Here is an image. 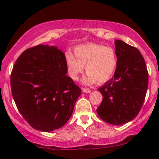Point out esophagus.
I'll list each match as a JSON object with an SVG mask.
<instances>
[{"mask_svg":"<svg viewBox=\"0 0 159 159\" xmlns=\"http://www.w3.org/2000/svg\"><path fill=\"white\" fill-rule=\"evenodd\" d=\"M82 91L84 93H90L91 92V90L89 88H82Z\"/></svg>","mask_w":159,"mask_h":159,"instance_id":"obj_1","label":"esophagus"}]
</instances>
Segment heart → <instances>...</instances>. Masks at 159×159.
<instances>
[{
    "instance_id": "1",
    "label": "heart",
    "mask_w": 159,
    "mask_h": 159,
    "mask_svg": "<svg viewBox=\"0 0 159 159\" xmlns=\"http://www.w3.org/2000/svg\"><path fill=\"white\" fill-rule=\"evenodd\" d=\"M65 61L68 74L72 79L78 80L85 66V84L95 81L102 83L112 77L117 66V56L112 47L90 43L78 45L72 52L66 53Z\"/></svg>"
}]
</instances>
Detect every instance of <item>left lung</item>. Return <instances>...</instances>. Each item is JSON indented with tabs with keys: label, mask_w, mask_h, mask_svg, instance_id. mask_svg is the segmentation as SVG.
<instances>
[{
	"label": "left lung",
	"mask_w": 159,
	"mask_h": 159,
	"mask_svg": "<svg viewBox=\"0 0 159 159\" xmlns=\"http://www.w3.org/2000/svg\"><path fill=\"white\" fill-rule=\"evenodd\" d=\"M117 66L114 77L98 88L103 98L97 114L112 125H123L136 117L143 105L148 71L138 48L122 40L115 41Z\"/></svg>",
	"instance_id": "obj_1"
}]
</instances>
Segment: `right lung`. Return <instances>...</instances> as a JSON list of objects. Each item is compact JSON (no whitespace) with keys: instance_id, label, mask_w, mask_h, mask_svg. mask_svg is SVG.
Returning a JSON list of instances; mask_svg holds the SVG:
<instances>
[{"instance_id":"1","label":"right lung","mask_w":159,"mask_h":159,"mask_svg":"<svg viewBox=\"0 0 159 159\" xmlns=\"http://www.w3.org/2000/svg\"><path fill=\"white\" fill-rule=\"evenodd\" d=\"M66 73L65 54L56 46L36 45L16 60L10 76L12 97L34 129L51 132L72 116L81 90Z\"/></svg>"}]
</instances>
